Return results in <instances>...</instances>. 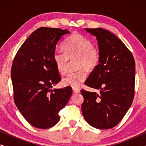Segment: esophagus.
I'll return each instance as SVG.
<instances>
[{
    "label": "esophagus",
    "instance_id": "1",
    "mask_svg": "<svg viewBox=\"0 0 146 146\" xmlns=\"http://www.w3.org/2000/svg\"><path fill=\"white\" fill-rule=\"evenodd\" d=\"M72 90H73V92L74 94H78L80 92V90L79 88H73Z\"/></svg>",
    "mask_w": 146,
    "mask_h": 146
}]
</instances>
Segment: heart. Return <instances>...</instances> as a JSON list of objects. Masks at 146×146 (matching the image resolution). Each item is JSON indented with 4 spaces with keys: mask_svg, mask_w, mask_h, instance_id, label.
Instances as JSON below:
<instances>
[{
    "mask_svg": "<svg viewBox=\"0 0 146 146\" xmlns=\"http://www.w3.org/2000/svg\"><path fill=\"white\" fill-rule=\"evenodd\" d=\"M65 52L56 50L53 58L58 71L62 74L67 72L70 60L76 59V67L77 71L71 72L62 79L66 86L78 88L87 77L86 70H92L99 64V50L96 47L80 34L72 35L64 45Z\"/></svg>",
    "mask_w": 146,
    "mask_h": 146,
    "instance_id": "heart-1",
    "label": "heart"
}]
</instances>
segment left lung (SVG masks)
<instances>
[{"mask_svg": "<svg viewBox=\"0 0 146 146\" xmlns=\"http://www.w3.org/2000/svg\"><path fill=\"white\" fill-rule=\"evenodd\" d=\"M96 38L99 64L85 84L99 93L84 90L82 111L90 125L100 129L112 128L121 120L134 97L135 60L123 42L101 28L85 29Z\"/></svg>", "mask_w": 146, "mask_h": 146, "instance_id": "left-lung-1", "label": "left lung"}]
</instances>
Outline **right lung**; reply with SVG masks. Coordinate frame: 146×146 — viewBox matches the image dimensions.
Returning <instances> with one entry per match:
<instances>
[{
  "label": "right lung",
  "instance_id": "obj_1",
  "mask_svg": "<svg viewBox=\"0 0 146 146\" xmlns=\"http://www.w3.org/2000/svg\"><path fill=\"white\" fill-rule=\"evenodd\" d=\"M68 30L41 27L33 32L17 53L11 68L14 100L29 123L47 129L58 122V112L72 89H52L60 81L54 61L56 47Z\"/></svg>",
  "mask_w": 146,
  "mask_h": 146
}]
</instances>
